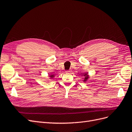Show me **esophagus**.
Returning <instances> with one entry per match:
<instances>
[{"instance_id": "esophagus-1", "label": "esophagus", "mask_w": 132, "mask_h": 132, "mask_svg": "<svg viewBox=\"0 0 132 132\" xmlns=\"http://www.w3.org/2000/svg\"><path fill=\"white\" fill-rule=\"evenodd\" d=\"M71 72V70H69L66 71V72H67V73H70V72Z\"/></svg>"}]
</instances>
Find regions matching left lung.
Masks as SVG:
<instances>
[{
	"mask_svg": "<svg viewBox=\"0 0 132 132\" xmlns=\"http://www.w3.org/2000/svg\"><path fill=\"white\" fill-rule=\"evenodd\" d=\"M88 72H86V73H84L83 74L82 76H83L84 77V82H86L87 81V80L89 78V75H88Z\"/></svg>",
	"mask_w": 132,
	"mask_h": 132,
	"instance_id": "1",
	"label": "left lung"
}]
</instances>
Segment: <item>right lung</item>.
<instances>
[{"label":"right lung","mask_w":132,"mask_h":132,"mask_svg":"<svg viewBox=\"0 0 132 132\" xmlns=\"http://www.w3.org/2000/svg\"><path fill=\"white\" fill-rule=\"evenodd\" d=\"M50 77H51V78H52L53 77H54V74H52V75H50Z\"/></svg>","instance_id":"add662e5"}]
</instances>
